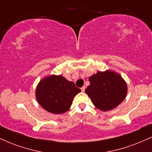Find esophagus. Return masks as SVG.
<instances>
[{
	"instance_id": "34e87169",
	"label": "esophagus",
	"mask_w": 152,
	"mask_h": 152,
	"mask_svg": "<svg viewBox=\"0 0 152 152\" xmlns=\"http://www.w3.org/2000/svg\"><path fill=\"white\" fill-rule=\"evenodd\" d=\"M81 91H82V92H84V91H85V89H86V87L83 86V87H82V88H81Z\"/></svg>"
}]
</instances>
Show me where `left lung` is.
Here are the masks:
<instances>
[{"label":"left lung","mask_w":152,"mask_h":152,"mask_svg":"<svg viewBox=\"0 0 152 152\" xmlns=\"http://www.w3.org/2000/svg\"><path fill=\"white\" fill-rule=\"evenodd\" d=\"M90 85L85 92L94 105L103 111L117 107L126 98L128 88L126 82L114 71H98L88 78Z\"/></svg>","instance_id":"1"}]
</instances>
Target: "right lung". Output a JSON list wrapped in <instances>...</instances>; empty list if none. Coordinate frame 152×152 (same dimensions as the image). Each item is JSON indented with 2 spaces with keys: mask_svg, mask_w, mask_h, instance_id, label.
Masks as SVG:
<instances>
[{
  "mask_svg": "<svg viewBox=\"0 0 152 152\" xmlns=\"http://www.w3.org/2000/svg\"><path fill=\"white\" fill-rule=\"evenodd\" d=\"M81 89L62 75L43 78L36 88V98L43 109L54 114H61L70 109L75 96Z\"/></svg>",
  "mask_w": 152,
  "mask_h": 152,
  "instance_id": "obj_1",
  "label": "right lung"
}]
</instances>
